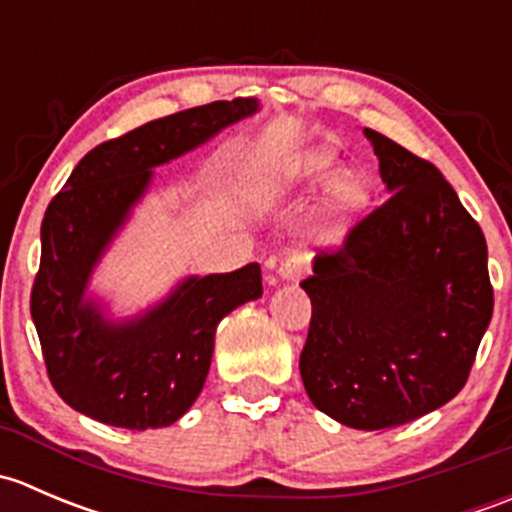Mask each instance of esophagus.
Wrapping results in <instances>:
<instances>
[{"instance_id":"1","label":"esophagus","mask_w":512,"mask_h":512,"mask_svg":"<svg viewBox=\"0 0 512 512\" xmlns=\"http://www.w3.org/2000/svg\"><path fill=\"white\" fill-rule=\"evenodd\" d=\"M307 275V262H304L302 255H289L282 260L280 265V277L282 280H302V277Z\"/></svg>"}]
</instances>
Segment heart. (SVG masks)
<instances>
[{"instance_id": "obj_1", "label": "heart", "mask_w": 512, "mask_h": 512, "mask_svg": "<svg viewBox=\"0 0 512 512\" xmlns=\"http://www.w3.org/2000/svg\"><path fill=\"white\" fill-rule=\"evenodd\" d=\"M329 165H332L329 153H324V151L304 153V156H299L297 160H294V165H289V168L285 170V178L270 183V188H277L280 183H289V180L319 178V175L327 173ZM334 195H337L339 205H344V208H354V205H359L361 200H364V188H361L359 180L352 178V175H347V178H342L337 183Z\"/></svg>"}]
</instances>
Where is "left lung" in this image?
<instances>
[{
  "mask_svg": "<svg viewBox=\"0 0 512 512\" xmlns=\"http://www.w3.org/2000/svg\"><path fill=\"white\" fill-rule=\"evenodd\" d=\"M389 198L317 255L299 356L309 399L361 431L409 423L466 386L493 317L488 247L441 170L366 128Z\"/></svg>",
  "mask_w": 512,
  "mask_h": 512,
  "instance_id": "left-lung-1",
  "label": "left lung"
}]
</instances>
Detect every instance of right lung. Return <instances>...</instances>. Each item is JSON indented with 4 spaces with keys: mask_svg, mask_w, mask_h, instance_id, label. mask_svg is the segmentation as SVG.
I'll list each match as a JSON object with an SVG mask.
<instances>
[{
    "mask_svg": "<svg viewBox=\"0 0 512 512\" xmlns=\"http://www.w3.org/2000/svg\"><path fill=\"white\" fill-rule=\"evenodd\" d=\"M255 108V98L242 96L205 103L98 143L46 208L29 304L46 376L79 414L131 431L175 423L203 391L220 319L262 294L260 265L250 262L227 275L190 277L168 302L121 327L84 302L91 267L146 190L153 165Z\"/></svg>",
    "mask_w": 512,
    "mask_h": 512,
    "instance_id": "right-lung-1",
    "label": "right lung"
}]
</instances>
